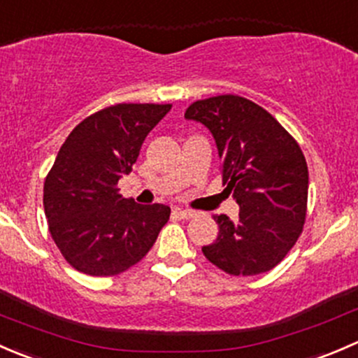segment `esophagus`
<instances>
[{"instance_id": "34e87169", "label": "esophagus", "mask_w": 358, "mask_h": 358, "mask_svg": "<svg viewBox=\"0 0 358 358\" xmlns=\"http://www.w3.org/2000/svg\"><path fill=\"white\" fill-rule=\"evenodd\" d=\"M175 215L182 220H190L196 216V211H192V209H175Z\"/></svg>"}]
</instances>
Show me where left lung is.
Masks as SVG:
<instances>
[{
  "mask_svg": "<svg viewBox=\"0 0 358 358\" xmlns=\"http://www.w3.org/2000/svg\"><path fill=\"white\" fill-rule=\"evenodd\" d=\"M215 136L222 182L239 218L215 216L220 232L202 248L230 275H258L279 265L301 236L308 202V166L291 133L258 103L239 95L197 100L185 110Z\"/></svg>",
  "mask_w": 358,
  "mask_h": 358,
  "instance_id": "8db88e82",
  "label": "left lung"
}]
</instances>
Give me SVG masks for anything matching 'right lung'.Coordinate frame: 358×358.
<instances>
[{"mask_svg":"<svg viewBox=\"0 0 358 358\" xmlns=\"http://www.w3.org/2000/svg\"><path fill=\"white\" fill-rule=\"evenodd\" d=\"M171 103H115L83 119L57 154L43 187L48 229L69 265L112 277L136 265L169 220V206L119 194L150 129Z\"/></svg>","mask_w":358,"mask_h":358,"instance_id":"1","label":"right lung"}]
</instances>
